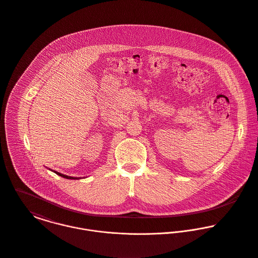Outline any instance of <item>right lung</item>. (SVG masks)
I'll use <instances>...</instances> for the list:
<instances>
[{
  "label": "right lung",
  "instance_id": "obj_1",
  "mask_svg": "<svg viewBox=\"0 0 258 258\" xmlns=\"http://www.w3.org/2000/svg\"><path fill=\"white\" fill-rule=\"evenodd\" d=\"M56 174H58L59 176H62V177H64V178H67V179H76V178H74V177H71V176H68V175H64V174H62V173H60V172H55Z\"/></svg>",
  "mask_w": 258,
  "mask_h": 258
}]
</instances>
